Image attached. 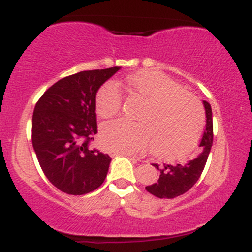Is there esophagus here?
Listing matches in <instances>:
<instances>
[{
    "instance_id": "1",
    "label": "esophagus",
    "mask_w": 252,
    "mask_h": 252,
    "mask_svg": "<svg viewBox=\"0 0 252 252\" xmlns=\"http://www.w3.org/2000/svg\"><path fill=\"white\" fill-rule=\"evenodd\" d=\"M122 154H124V155H126V156H129V158H134V160H137V158H136V156H135L134 154H131V153H122Z\"/></svg>"
}]
</instances>
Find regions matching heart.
I'll return each instance as SVG.
<instances>
[{"label": "heart", "instance_id": "b5f03b06", "mask_svg": "<svg viewBox=\"0 0 252 252\" xmlns=\"http://www.w3.org/2000/svg\"><path fill=\"white\" fill-rule=\"evenodd\" d=\"M132 94L146 100L138 114L140 122L117 120L104 124L100 141L105 149L116 153H138L153 143L160 158L187 154L200 136L204 110L194 94L160 72L140 71L126 78ZM96 112L102 118L116 116L122 108L117 85L106 82L98 89Z\"/></svg>", "mask_w": 252, "mask_h": 252}]
</instances>
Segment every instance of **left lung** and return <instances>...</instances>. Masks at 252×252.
Masks as SVG:
<instances>
[{"mask_svg": "<svg viewBox=\"0 0 252 252\" xmlns=\"http://www.w3.org/2000/svg\"><path fill=\"white\" fill-rule=\"evenodd\" d=\"M206 111V128L199 143V153L195 158L187 162L176 164H153L160 172V178L155 184L146 187L147 192L161 199H173L184 194L194 186L200 178L209 158L211 147L213 142V122L212 109L206 100H204Z\"/></svg>", "mask_w": 252, "mask_h": 252, "instance_id": "1", "label": "left lung"}]
</instances>
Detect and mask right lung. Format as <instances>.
Listing matches in <instances>:
<instances>
[{"mask_svg":"<svg viewBox=\"0 0 252 252\" xmlns=\"http://www.w3.org/2000/svg\"><path fill=\"white\" fill-rule=\"evenodd\" d=\"M120 67L82 71L46 90L34 108L32 143L43 174L58 189L83 195L105 180L111 158L90 144L97 134L96 94Z\"/></svg>","mask_w":252,"mask_h":252,"instance_id":"1","label":"right lung"}]
</instances>
